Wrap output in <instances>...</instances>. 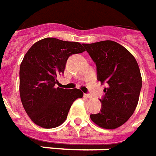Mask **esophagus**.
<instances>
[{"instance_id": "34e87169", "label": "esophagus", "mask_w": 156, "mask_h": 156, "mask_svg": "<svg viewBox=\"0 0 156 156\" xmlns=\"http://www.w3.org/2000/svg\"><path fill=\"white\" fill-rule=\"evenodd\" d=\"M84 97H85L86 98H92V96L90 95V94H86V93L84 94Z\"/></svg>"}]
</instances>
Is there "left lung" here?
<instances>
[{"label":"left lung","mask_w":156,"mask_h":156,"mask_svg":"<svg viewBox=\"0 0 156 156\" xmlns=\"http://www.w3.org/2000/svg\"><path fill=\"white\" fill-rule=\"evenodd\" d=\"M97 65L98 80L107 83L101 110L90 115L96 125L116 129L127 122L139 101L142 78L136 58L125 47L112 40L83 44Z\"/></svg>","instance_id":"left-lung-1"}]
</instances>
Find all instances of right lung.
Masks as SVG:
<instances>
[{
  "instance_id": "1",
  "label": "right lung",
  "mask_w": 156,
  "mask_h": 156,
  "mask_svg": "<svg viewBox=\"0 0 156 156\" xmlns=\"http://www.w3.org/2000/svg\"><path fill=\"white\" fill-rule=\"evenodd\" d=\"M85 51L78 42L45 38L34 43L20 67V94L31 121L43 128L57 127L65 122L73 102L81 98L80 89L56 87L70 55Z\"/></svg>"
}]
</instances>
